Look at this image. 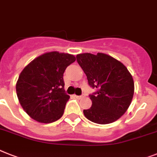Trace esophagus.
I'll list each match as a JSON object with an SVG mask.
<instances>
[{"label":"esophagus","instance_id":"esophagus-1","mask_svg":"<svg viewBox=\"0 0 157 157\" xmlns=\"http://www.w3.org/2000/svg\"><path fill=\"white\" fill-rule=\"evenodd\" d=\"M75 96L77 99H82V98L83 97V95H75Z\"/></svg>","mask_w":157,"mask_h":157}]
</instances>
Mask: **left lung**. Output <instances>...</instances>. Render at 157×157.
<instances>
[{"label":"left lung","mask_w":157,"mask_h":157,"mask_svg":"<svg viewBox=\"0 0 157 157\" xmlns=\"http://www.w3.org/2000/svg\"><path fill=\"white\" fill-rule=\"evenodd\" d=\"M78 63L87 78L88 84L96 88L90 94L92 105L83 110L91 122L111 124L120 119L130 106L134 94V82L127 67L103 53L77 54Z\"/></svg>","instance_id":"obj_1"}]
</instances>
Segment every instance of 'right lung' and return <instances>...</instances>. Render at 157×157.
I'll return each mask as SVG.
<instances>
[{
    "label": "right lung",
    "mask_w": 157,
    "mask_h": 157,
    "mask_svg": "<svg viewBox=\"0 0 157 157\" xmlns=\"http://www.w3.org/2000/svg\"><path fill=\"white\" fill-rule=\"evenodd\" d=\"M75 61L70 54L52 51L33 59L21 72L16 84L20 104L32 119L49 124L59 120L70 99L63 74Z\"/></svg>",
    "instance_id": "add662e5"
}]
</instances>
